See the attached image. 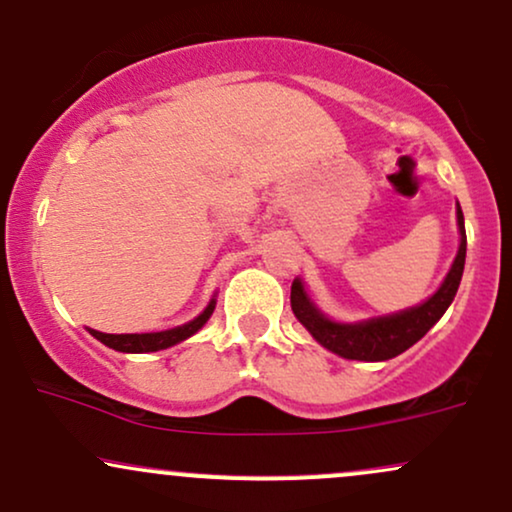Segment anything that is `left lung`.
Masks as SVG:
<instances>
[{
  "instance_id": "8db88e82",
  "label": "left lung",
  "mask_w": 512,
  "mask_h": 512,
  "mask_svg": "<svg viewBox=\"0 0 512 512\" xmlns=\"http://www.w3.org/2000/svg\"><path fill=\"white\" fill-rule=\"evenodd\" d=\"M457 225H459V251L445 283L430 300L418 307L406 309V312L392 314V317H380L360 324H336L326 319L324 314L309 302L307 292L300 280L292 283L290 304L295 317L302 321L304 329L331 353L341 355L348 360H367V363H380V360L396 358L399 353L409 350L413 343L421 341L430 331V326L438 321L445 309L450 307L457 295L459 280L464 273V258H467V234H464V215L457 203Z\"/></svg>"
}]
</instances>
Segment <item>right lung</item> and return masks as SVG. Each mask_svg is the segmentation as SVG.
Returning <instances> with one entry per match:
<instances>
[{"mask_svg": "<svg viewBox=\"0 0 512 512\" xmlns=\"http://www.w3.org/2000/svg\"><path fill=\"white\" fill-rule=\"evenodd\" d=\"M212 309H215V300H212L208 307H205V312L200 314V317H195L193 321H188V324L176 326V329H169V331H157V333H101V331L89 329V333L94 338H99L103 346L120 350V353H152V350L171 348V346H176V343L186 341L188 336H193V333L198 331L200 326H203L205 321L210 319Z\"/></svg>", "mask_w": 512, "mask_h": 512, "instance_id": "right-lung-1", "label": "right lung"}]
</instances>
